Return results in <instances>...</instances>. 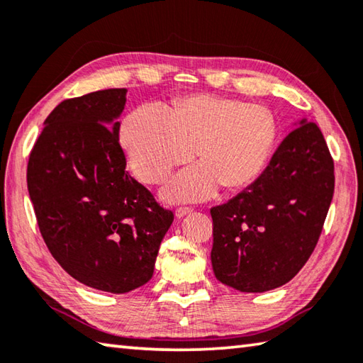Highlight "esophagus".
<instances>
[{
  "mask_svg": "<svg viewBox=\"0 0 363 363\" xmlns=\"http://www.w3.org/2000/svg\"><path fill=\"white\" fill-rule=\"evenodd\" d=\"M191 211H194V209H191V208H177L176 209V217H186L187 214H190V212Z\"/></svg>",
  "mask_w": 363,
  "mask_h": 363,
  "instance_id": "34e87169",
  "label": "esophagus"
}]
</instances>
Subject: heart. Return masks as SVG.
<instances>
[{"mask_svg":"<svg viewBox=\"0 0 363 363\" xmlns=\"http://www.w3.org/2000/svg\"><path fill=\"white\" fill-rule=\"evenodd\" d=\"M277 135L272 111L238 99L196 94L173 102L168 111L141 105L124 119L121 145L133 173L147 184H162L177 165L201 160L173 177L163 196L198 201L222 184L239 189L257 177Z\"/></svg>","mask_w":363,"mask_h":363,"instance_id":"heart-1","label":"heart"}]
</instances>
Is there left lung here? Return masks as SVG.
<instances>
[{
  "mask_svg": "<svg viewBox=\"0 0 363 363\" xmlns=\"http://www.w3.org/2000/svg\"><path fill=\"white\" fill-rule=\"evenodd\" d=\"M277 147L264 172L211 209V261L218 281L242 293L288 283L313 253L335 187L321 130L307 119Z\"/></svg>",
  "mask_w": 363,
  "mask_h": 363,
  "instance_id": "8db88e82",
  "label": "left lung"
}]
</instances>
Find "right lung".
Here are the masks:
<instances>
[{"instance_id": "obj_1", "label": "right lung", "mask_w": 363, "mask_h": 363, "mask_svg": "<svg viewBox=\"0 0 363 363\" xmlns=\"http://www.w3.org/2000/svg\"><path fill=\"white\" fill-rule=\"evenodd\" d=\"M125 88L62 101L28 162V191L53 258L83 285L113 294L154 274L173 212L125 172L119 121Z\"/></svg>"}]
</instances>
